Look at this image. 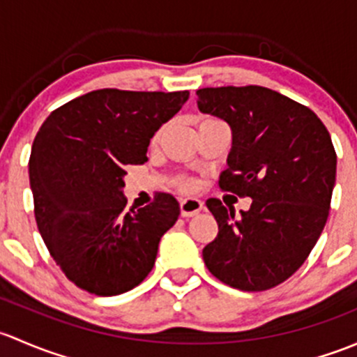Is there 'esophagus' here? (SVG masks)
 I'll list each match as a JSON object with an SVG mask.
<instances>
[{"label":"esophagus","mask_w":357,"mask_h":357,"mask_svg":"<svg viewBox=\"0 0 357 357\" xmlns=\"http://www.w3.org/2000/svg\"><path fill=\"white\" fill-rule=\"evenodd\" d=\"M201 209H203V203L199 199H196V197H185V199L180 201V215L183 218L196 216Z\"/></svg>","instance_id":"obj_1"}]
</instances>
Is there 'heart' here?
Masks as SVG:
<instances>
[{
  "instance_id": "heart-1",
  "label": "heart",
  "mask_w": 357,
  "mask_h": 357,
  "mask_svg": "<svg viewBox=\"0 0 357 357\" xmlns=\"http://www.w3.org/2000/svg\"><path fill=\"white\" fill-rule=\"evenodd\" d=\"M206 120H213V119H206ZM204 122V120H203ZM180 187H182V189H185V190H189V189H192V182H190L189 178H183V180H180Z\"/></svg>"
}]
</instances>
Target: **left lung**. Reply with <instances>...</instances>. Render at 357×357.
I'll use <instances>...</instances> for the list:
<instances>
[{"label":"left lung","instance_id":"1","mask_svg":"<svg viewBox=\"0 0 357 357\" xmlns=\"http://www.w3.org/2000/svg\"><path fill=\"white\" fill-rule=\"evenodd\" d=\"M197 108L230 125L232 149L220 187L251 197L248 211L206 206L218 235L203 249L208 270L230 287L258 292L299 270L328 218L337 154L306 106L261 86L206 87Z\"/></svg>","mask_w":357,"mask_h":357}]
</instances>
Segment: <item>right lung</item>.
<instances>
[{"label": "right lung", "mask_w": 357, "mask_h": 357, "mask_svg": "<svg viewBox=\"0 0 357 357\" xmlns=\"http://www.w3.org/2000/svg\"><path fill=\"white\" fill-rule=\"evenodd\" d=\"M187 99L189 91L99 89L54 109L39 128L29 160L36 222L77 287L119 296L153 270L160 238L180 208L170 194L125 208V168L148 161L154 132Z\"/></svg>", "instance_id": "add662e5"}]
</instances>
